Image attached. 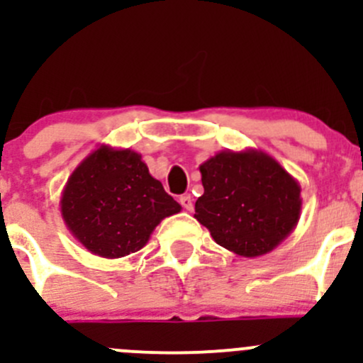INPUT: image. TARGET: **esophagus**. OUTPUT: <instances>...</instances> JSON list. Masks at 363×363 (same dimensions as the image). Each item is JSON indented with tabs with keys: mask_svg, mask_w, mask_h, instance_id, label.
I'll list each match as a JSON object with an SVG mask.
<instances>
[{
	"mask_svg": "<svg viewBox=\"0 0 363 363\" xmlns=\"http://www.w3.org/2000/svg\"><path fill=\"white\" fill-rule=\"evenodd\" d=\"M180 204L183 208H185L186 211H192L194 210V203H192V197L189 196V194H185V196L180 197Z\"/></svg>",
	"mask_w": 363,
	"mask_h": 363,
	"instance_id": "1",
	"label": "esophagus"
}]
</instances>
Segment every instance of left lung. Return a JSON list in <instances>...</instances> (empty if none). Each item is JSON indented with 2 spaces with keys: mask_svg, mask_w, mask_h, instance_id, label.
<instances>
[{
  "mask_svg": "<svg viewBox=\"0 0 363 363\" xmlns=\"http://www.w3.org/2000/svg\"><path fill=\"white\" fill-rule=\"evenodd\" d=\"M204 194L194 217L224 249L243 257L274 250L295 229L300 185L263 152H220L201 164Z\"/></svg>",
  "mask_w": 363,
  "mask_h": 363,
  "instance_id": "left-lung-1",
  "label": "left lung"
}]
</instances>
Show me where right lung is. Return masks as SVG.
<instances>
[{
	"label": "right lung",
	"mask_w": 363,
	"mask_h": 363,
	"mask_svg": "<svg viewBox=\"0 0 363 363\" xmlns=\"http://www.w3.org/2000/svg\"><path fill=\"white\" fill-rule=\"evenodd\" d=\"M180 204L132 150L100 146L68 178L61 215L91 254L116 259L146 245L160 220Z\"/></svg>",
	"instance_id": "add662e5"
}]
</instances>
